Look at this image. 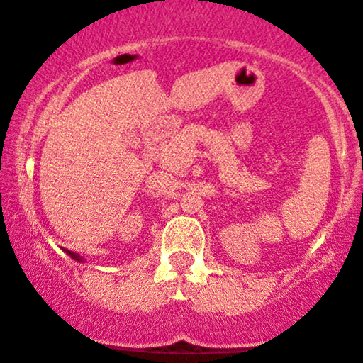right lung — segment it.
Listing matches in <instances>:
<instances>
[{"label": "right lung", "instance_id": "1", "mask_svg": "<svg viewBox=\"0 0 363 363\" xmlns=\"http://www.w3.org/2000/svg\"><path fill=\"white\" fill-rule=\"evenodd\" d=\"M67 253H69V255H71V257H72V259L79 260V257H77V255H76V253H74V252H71V250H67Z\"/></svg>", "mask_w": 363, "mask_h": 363}]
</instances>
